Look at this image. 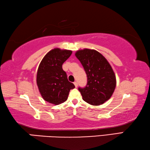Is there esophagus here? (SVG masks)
<instances>
[{"label":"esophagus","mask_w":150,"mask_h":150,"mask_svg":"<svg viewBox=\"0 0 150 150\" xmlns=\"http://www.w3.org/2000/svg\"><path fill=\"white\" fill-rule=\"evenodd\" d=\"M74 83L75 87H77V86H78V83H77V81H75L74 83Z\"/></svg>","instance_id":"esophagus-1"}]
</instances>
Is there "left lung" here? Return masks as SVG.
<instances>
[{"label":"left lung","instance_id":"1","mask_svg":"<svg viewBox=\"0 0 150 150\" xmlns=\"http://www.w3.org/2000/svg\"><path fill=\"white\" fill-rule=\"evenodd\" d=\"M75 56L83 67L87 77L84 88L79 87L83 99L93 105L105 103L112 96L116 86V78L107 59L93 49L79 50Z\"/></svg>","mask_w":150,"mask_h":150}]
</instances>
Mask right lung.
Masks as SVG:
<instances>
[{"label":"right lung","instance_id":"add662e5","mask_svg":"<svg viewBox=\"0 0 150 150\" xmlns=\"http://www.w3.org/2000/svg\"><path fill=\"white\" fill-rule=\"evenodd\" d=\"M72 51L52 49L46 54L40 63L37 74V84L45 101L54 105L65 102L71 89L75 85L67 79L63 70V63L71 56Z\"/></svg>","mask_w":150,"mask_h":150}]
</instances>
